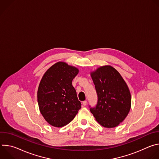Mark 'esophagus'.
<instances>
[{"label":"esophagus","instance_id":"obj_1","mask_svg":"<svg viewBox=\"0 0 159 159\" xmlns=\"http://www.w3.org/2000/svg\"><path fill=\"white\" fill-rule=\"evenodd\" d=\"M82 104H83V106H86V104H87V101H83V102H82Z\"/></svg>","mask_w":159,"mask_h":159}]
</instances>
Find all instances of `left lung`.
Masks as SVG:
<instances>
[{
  "mask_svg": "<svg viewBox=\"0 0 159 159\" xmlns=\"http://www.w3.org/2000/svg\"><path fill=\"white\" fill-rule=\"evenodd\" d=\"M98 95L96 106L89 107L97 121L106 128H114L128 115L131 98L120 74L111 66H101L91 74Z\"/></svg>",
  "mask_w": 159,
  "mask_h": 159,
  "instance_id": "obj_1",
  "label": "left lung"
}]
</instances>
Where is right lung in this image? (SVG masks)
Returning a JSON list of instances; mask_svg holds the SVG:
<instances>
[{
  "label": "right lung",
  "instance_id": "obj_1",
  "mask_svg": "<svg viewBox=\"0 0 159 159\" xmlns=\"http://www.w3.org/2000/svg\"><path fill=\"white\" fill-rule=\"evenodd\" d=\"M79 70L64 62H58L45 72L38 90L41 115L50 125L63 127L70 123L79 110V101L72 82Z\"/></svg>",
  "mask_w": 159,
  "mask_h": 159
}]
</instances>
